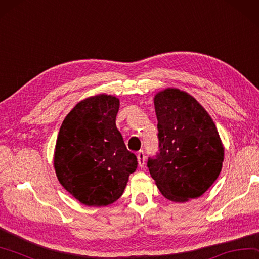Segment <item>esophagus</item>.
<instances>
[{
	"instance_id": "34e87169",
	"label": "esophagus",
	"mask_w": 259,
	"mask_h": 259,
	"mask_svg": "<svg viewBox=\"0 0 259 259\" xmlns=\"http://www.w3.org/2000/svg\"><path fill=\"white\" fill-rule=\"evenodd\" d=\"M137 158H138V164L140 167H143L145 165V154L144 150H139L137 153Z\"/></svg>"
}]
</instances>
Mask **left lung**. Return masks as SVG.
<instances>
[{"label": "left lung", "mask_w": 259, "mask_h": 259, "mask_svg": "<svg viewBox=\"0 0 259 259\" xmlns=\"http://www.w3.org/2000/svg\"><path fill=\"white\" fill-rule=\"evenodd\" d=\"M158 153L147 166L166 199L185 203L200 197L218 179L224 147L210 115L196 98L178 88L154 97Z\"/></svg>", "instance_id": "left-lung-1"}]
</instances>
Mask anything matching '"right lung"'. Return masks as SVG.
<instances>
[{
  "mask_svg": "<svg viewBox=\"0 0 259 259\" xmlns=\"http://www.w3.org/2000/svg\"><path fill=\"white\" fill-rule=\"evenodd\" d=\"M119 98L106 94L84 98L61 125L54 168L61 185L87 206H107L122 196L137 157L126 149L115 119Z\"/></svg>",
  "mask_w": 259,
  "mask_h": 259,
  "instance_id": "right-lung-1",
  "label": "right lung"
}]
</instances>
